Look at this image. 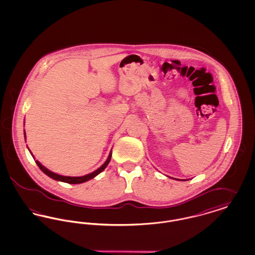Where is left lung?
Returning a JSON list of instances; mask_svg holds the SVG:
<instances>
[{"instance_id": "1", "label": "left lung", "mask_w": 255, "mask_h": 255, "mask_svg": "<svg viewBox=\"0 0 255 255\" xmlns=\"http://www.w3.org/2000/svg\"><path fill=\"white\" fill-rule=\"evenodd\" d=\"M176 180H178V179H176ZM180 181H182V180H180ZM183 181H186V180H183Z\"/></svg>"}]
</instances>
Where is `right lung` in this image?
<instances>
[{"mask_svg":"<svg viewBox=\"0 0 255 255\" xmlns=\"http://www.w3.org/2000/svg\"><path fill=\"white\" fill-rule=\"evenodd\" d=\"M24 138H25V133H24ZM29 150V149H28ZM30 152V151H29ZM32 155V154H31ZM33 157V155H32ZM111 157H112V151L110 153L109 157L107 158V160L98 168V169L94 171L93 173H90L88 175L85 176H82V177H68V176H61L58 175L56 173H53L51 172L50 170L47 169L45 166H43L38 160H36L37 165L39 166V168L42 170L47 176H49V178L55 180V181H59V182H67V183H71V184H77V183H82V182H87V181H90L91 179L95 178L96 176H97L98 174H100L103 170L105 169L107 167V165L109 164L110 160H111Z\"/></svg>","mask_w":255,"mask_h":255,"instance_id":"obj_1","label":"right lung"}]
</instances>
